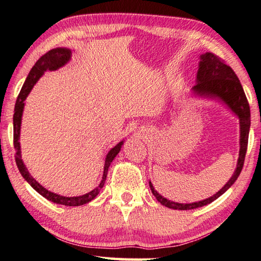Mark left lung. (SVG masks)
<instances>
[{
    "instance_id": "1",
    "label": "left lung",
    "mask_w": 261,
    "mask_h": 261,
    "mask_svg": "<svg viewBox=\"0 0 261 261\" xmlns=\"http://www.w3.org/2000/svg\"><path fill=\"white\" fill-rule=\"evenodd\" d=\"M193 91L195 94L200 95V97L219 98L223 102H225L227 107L239 117V119H240V153H239L236 171L224 187L220 191H217L215 195H213L212 197L197 201V203L180 204L169 200L162 197L154 189L151 181L148 182L152 194L155 196L158 201H160L162 205L169 207V208L180 211L194 210L197 208V207L211 204L212 201L219 198L236 182L243 168L250 129V106L246 93H244L243 88L234 71L226 65L222 58L213 54V53H205L200 56L199 68L197 72V83L194 86Z\"/></svg>"
}]
</instances>
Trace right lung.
Here are the masks:
<instances>
[{"instance_id":"obj_1","label":"right lung","mask_w":261,"mask_h":261,"mask_svg":"<svg viewBox=\"0 0 261 261\" xmlns=\"http://www.w3.org/2000/svg\"><path fill=\"white\" fill-rule=\"evenodd\" d=\"M71 54L72 51L67 48H55L51 49L49 51H47L45 55H42L38 61L36 62L34 67L31 68V71L29 72L28 76H27L25 82L23 83L22 89L18 95L17 102H15V107H14V115H13V145H14V150H15V163H17L18 169L20 173L22 174V177L27 180L31 187H33L37 193H39L41 196H44L45 198L48 200L53 201V203L56 204H61V205H65V206H80V205H84L91 201L97 197V195L99 194L100 189L103 187L106 178H107V173H108V169L110 163L113 162L114 159L116 158L117 154L119 153L121 145L124 144V142L121 141L117 144L115 147L111 148V150L108 152L107 156H106L105 160V169H103V175H102V180H101L100 185L97 188H94L93 190L90 191V193L82 195V196H77V197H64V196L57 195L51 193V191L47 190L46 188L42 187L38 181L31 177V174L29 173L28 169L25 168V166L22 162V159H21V150H20V128H21V118H22V111L24 107V100L28 97L29 92L31 91V89L34 88L36 82L38 81L39 77L44 74L45 71L49 70V71H54L57 70V68L62 67L63 65L71 60Z\"/></svg>"}]
</instances>
